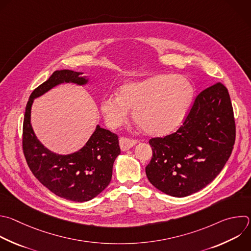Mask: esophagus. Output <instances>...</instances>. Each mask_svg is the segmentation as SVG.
Returning <instances> with one entry per match:
<instances>
[{
    "mask_svg": "<svg viewBox=\"0 0 251 251\" xmlns=\"http://www.w3.org/2000/svg\"><path fill=\"white\" fill-rule=\"evenodd\" d=\"M138 143L137 140L134 139H129L126 137H121L119 139V145L122 151H127L129 149H131L132 147H134L136 144Z\"/></svg>",
    "mask_w": 251,
    "mask_h": 251,
    "instance_id": "esophagus-1",
    "label": "esophagus"
}]
</instances>
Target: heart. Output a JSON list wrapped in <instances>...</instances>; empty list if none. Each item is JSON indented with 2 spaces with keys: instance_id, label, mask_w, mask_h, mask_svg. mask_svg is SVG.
<instances>
[{
  "instance_id": "heart-1",
  "label": "heart",
  "mask_w": 251,
  "mask_h": 251,
  "mask_svg": "<svg viewBox=\"0 0 251 251\" xmlns=\"http://www.w3.org/2000/svg\"><path fill=\"white\" fill-rule=\"evenodd\" d=\"M193 93L190 81L184 77L155 75L124 83L119 89V96L102 99L100 111L111 129L125 124L129 119V110H134V121L144 131L163 135L181 122Z\"/></svg>"
}]
</instances>
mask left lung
Masks as SVG:
<instances>
[{
  "label": "left lung",
  "mask_w": 251,
  "mask_h": 251,
  "mask_svg": "<svg viewBox=\"0 0 251 251\" xmlns=\"http://www.w3.org/2000/svg\"><path fill=\"white\" fill-rule=\"evenodd\" d=\"M235 141V122L227 89L222 82L202 91L178 130L149 144V181L161 192L191 195L212 182L226 163Z\"/></svg>",
  "instance_id": "left-lung-1"
}]
</instances>
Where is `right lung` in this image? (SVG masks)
<instances>
[{
  "instance_id": "right-lung-1",
  "label": "right lung",
  "mask_w": 251,
  "mask_h": 251,
  "mask_svg": "<svg viewBox=\"0 0 251 251\" xmlns=\"http://www.w3.org/2000/svg\"><path fill=\"white\" fill-rule=\"evenodd\" d=\"M82 73L56 71L29 97L23 128V150L33 176L57 196L75 202H86L102 192L109 184L115 158L120 154L118 136L97 126L96 131L79 151L57 154L47 150L36 138L30 123L33 100L62 82L86 85Z\"/></svg>"
}]
</instances>
